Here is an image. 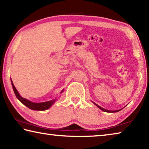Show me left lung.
I'll return each mask as SVG.
<instances>
[{"mask_svg":"<svg viewBox=\"0 0 149 149\" xmlns=\"http://www.w3.org/2000/svg\"><path fill=\"white\" fill-rule=\"evenodd\" d=\"M94 104L97 106V107H98V108H99L100 110H102V111H104V112H118V111H120V110H114V111H112V110H106V109H104V108H102V107H100V106H99V105H97V104H95V103H94Z\"/></svg>","mask_w":149,"mask_h":149,"instance_id":"8db88e82","label":"left lung"}]
</instances>
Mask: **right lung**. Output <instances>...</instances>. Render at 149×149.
<instances>
[{"instance_id":"obj_1","label":"right lung","mask_w":149,"mask_h":149,"mask_svg":"<svg viewBox=\"0 0 149 149\" xmlns=\"http://www.w3.org/2000/svg\"><path fill=\"white\" fill-rule=\"evenodd\" d=\"M11 82H12V87H13L14 93H15V95H16V97H17V99H18L19 101L22 103V104H24L25 106H26L27 107H28L29 108H30V109L33 110H47L48 108H49L52 104H53V103L55 102V100H56V99H54V100H49V101H47V102H40V103H36V102H33L29 101V100H27L26 99H24V98L22 97L21 96L19 95L18 92H17V89H16V87H14L12 81H11Z\"/></svg>"}]
</instances>
